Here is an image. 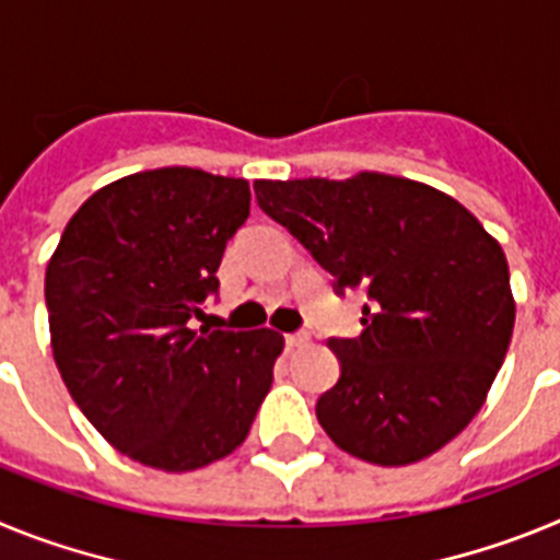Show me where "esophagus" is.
<instances>
[{
  "instance_id": "34e87169",
  "label": "esophagus",
  "mask_w": 560,
  "mask_h": 560,
  "mask_svg": "<svg viewBox=\"0 0 560 560\" xmlns=\"http://www.w3.org/2000/svg\"><path fill=\"white\" fill-rule=\"evenodd\" d=\"M308 341H311V334H305V330L285 336V345H289V348H305Z\"/></svg>"
}]
</instances>
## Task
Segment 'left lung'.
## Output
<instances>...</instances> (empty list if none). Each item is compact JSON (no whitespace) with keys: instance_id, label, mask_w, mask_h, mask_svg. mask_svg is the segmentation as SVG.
Masks as SVG:
<instances>
[{"instance_id":"left-lung-1","label":"left lung","mask_w":560,"mask_h":560,"mask_svg":"<svg viewBox=\"0 0 560 560\" xmlns=\"http://www.w3.org/2000/svg\"><path fill=\"white\" fill-rule=\"evenodd\" d=\"M255 196L339 289H368L361 336L330 339L341 375L316 418L341 452L412 465L482 409L516 323L497 237L448 192L361 171L350 179H257Z\"/></svg>"}]
</instances>
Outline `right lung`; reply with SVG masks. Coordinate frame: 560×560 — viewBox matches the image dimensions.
I'll return each mask as SVG.
<instances>
[{
	"label": "right lung",
	"mask_w": 560,
	"mask_h": 560,
	"mask_svg": "<svg viewBox=\"0 0 560 560\" xmlns=\"http://www.w3.org/2000/svg\"><path fill=\"white\" fill-rule=\"evenodd\" d=\"M249 182L156 167L92 192L44 277L49 348L89 423L148 468L196 471L246 440L283 334L192 330Z\"/></svg>",
	"instance_id": "obj_1"
}]
</instances>
